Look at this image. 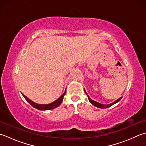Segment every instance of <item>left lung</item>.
<instances>
[{"label": "left lung", "instance_id": "8db88e82", "mask_svg": "<svg viewBox=\"0 0 146 146\" xmlns=\"http://www.w3.org/2000/svg\"><path fill=\"white\" fill-rule=\"evenodd\" d=\"M84 91H85V93H86V94H87V96H88V99H89V101H90V103H91V104H93V105H94L95 106H96V107H98V108H108V107H110V106H111L113 105H114V104H115V103H117V102H118L119 101H120L121 98H118V99L117 100H116L115 102H113V103H112L111 104H110V105H103V104H101V103H98V102H95V101H93V100H92L91 98L89 97V96L88 95V94L86 93V91L84 90Z\"/></svg>", "mask_w": 146, "mask_h": 146}]
</instances>
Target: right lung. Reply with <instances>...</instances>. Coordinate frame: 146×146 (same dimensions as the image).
Returning <instances> with one entry per match:
<instances>
[{
    "instance_id": "right-lung-1",
    "label": "right lung",
    "mask_w": 146,
    "mask_h": 146,
    "mask_svg": "<svg viewBox=\"0 0 146 146\" xmlns=\"http://www.w3.org/2000/svg\"><path fill=\"white\" fill-rule=\"evenodd\" d=\"M66 91V90H65ZM65 91L64 92V93L62 95V96L58 98V99L56 100V101H55L54 102H53L50 104H48V105H40V104H37L33 102H32L31 100H30L28 98H27L26 96H25V95L23 94V96H24V98H25L26 100L30 104V105L33 106L34 108H36L38 110H52L53 108H55L56 107H58L59 105H60L61 103L62 102L64 99V95L65 94Z\"/></svg>"
}]
</instances>
